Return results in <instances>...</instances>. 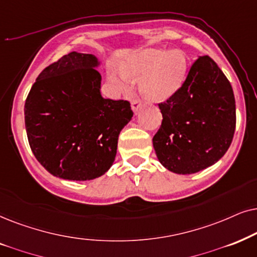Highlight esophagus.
<instances>
[{
    "label": "esophagus",
    "mask_w": 257,
    "mask_h": 257,
    "mask_svg": "<svg viewBox=\"0 0 257 257\" xmlns=\"http://www.w3.org/2000/svg\"><path fill=\"white\" fill-rule=\"evenodd\" d=\"M140 108H141V102H140L139 100H136V98H135V100H133L132 101V109H133V111H134L135 114H136V112L140 110Z\"/></svg>",
    "instance_id": "34e87169"
}]
</instances>
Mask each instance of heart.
Listing matches in <instances>:
<instances>
[{"label":"heart","instance_id":"1","mask_svg":"<svg viewBox=\"0 0 257 257\" xmlns=\"http://www.w3.org/2000/svg\"><path fill=\"white\" fill-rule=\"evenodd\" d=\"M122 74L125 77H145L142 94L150 100L166 101L182 87L187 76V59L179 50L147 49L129 61Z\"/></svg>","mask_w":257,"mask_h":257}]
</instances>
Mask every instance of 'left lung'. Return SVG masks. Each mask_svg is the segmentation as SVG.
<instances>
[{
	"instance_id": "8db88e82",
	"label": "left lung",
	"mask_w": 257,
	"mask_h": 257,
	"mask_svg": "<svg viewBox=\"0 0 257 257\" xmlns=\"http://www.w3.org/2000/svg\"><path fill=\"white\" fill-rule=\"evenodd\" d=\"M159 107L163 119L153 146L164 168L188 175L227 153L235 133V97L230 82L209 56L198 57L182 87Z\"/></svg>"
}]
</instances>
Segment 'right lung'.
Instances as JSON below:
<instances>
[{"mask_svg":"<svg viewBox=\"0 0 257 257\" xmlns=\"http://www.w3.org/2000/svg\"><path fill=\"white\" fill-rule=\"evenodd\" d=\"M98 66L95 55L71 51L42 70L26 100L32 152L60 179L89 181L107 173L133 117L128 101L102 97Z\"/></svg>","mask_w":257,"mask_h":257,"instance_id":"right-lung-1","label":"right lung"}]
</instances>
